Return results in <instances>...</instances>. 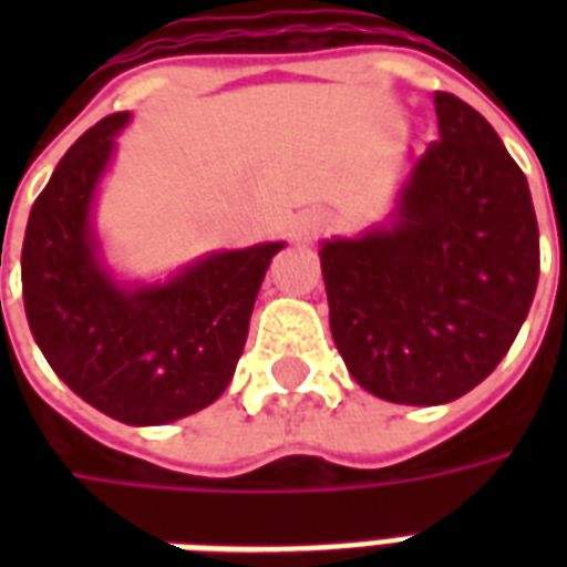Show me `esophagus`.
Here are the masks:
<instances>
[{
    "label": "esophagus",
    "instance_id": "esophagus-1",
    "mask_svg": "<svg viewBox=\"0 0 567 567\" xmlns=\"http://www.w3.org/2000/svg\"><path fill=\"white\" fill-rule=\"evenodd\" d=\"M324 230H328V215L324 212H303L291 224V239H297V243H312Z\"/></svg>",
    "mask_w": 567,
    "mask_h": 567
}]
</instances>
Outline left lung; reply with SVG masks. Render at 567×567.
I'll return each instance as SVG.
<instances>
[{
    "instance_id": "8db88e82",
    "label": "left lung",
    "mask_w": 567,
    "mask_h": 567,
    "mask_svg": "<svg viewBox=\"0 0 567 567\" xmlns=\"http://www.w3.org/2000/svg\"><path fill=\"white\" fill-rule=\"evenodd\" d=\"M440 140L389 224L321 246L333 343L361 389L450 404L486 380L523 328L540 272L523 169L476 109L434 93Z\"/></svg>"
}]
</instances>
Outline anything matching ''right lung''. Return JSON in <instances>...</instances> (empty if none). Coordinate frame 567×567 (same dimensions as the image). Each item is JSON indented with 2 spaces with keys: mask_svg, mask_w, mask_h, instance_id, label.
I'll return each mask as SVG.
<instances>
[{
  "mask_svg": "<svg viewBox=\"0 0 567 567\" xmlns=\"http://www.w3.org/2000/svg\"><path fill=\"white\" fill-rule=\"evenodd\" d=\"M130 112L103 117L32 203L20 279L35 343L81 401L124 425H163L234 380L255 297L285 243L218 251L169 282L127 288L100 260L91 206Z\"/></svg>",
  "mask_w": 567,
  "mask_h": 567,
  "instance_id": "right-lung-1",
  "label": "right lung"
}]
</instances>
